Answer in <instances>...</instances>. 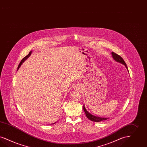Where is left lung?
<instances>
[{"mask_svg": "<svg viewBox=\"0 0 147 147\" xmlns=\"http://www.w3.org/2000/svg\"><path fill=\"white\" fill-rule=\"evenodd\" d=\"M112 55L113 59H114L116 62H119V63H121V64L124 65L125 66V67L126 68V69H127V71H128V68H127V65L126 64L125 62L124 61L123 59L120 56H119V55H117V54L114 53V52H112ZM83 109H84V111H85V114H86V117H88L89 120H91L92 121H94V122H100V121H101L106 120L107 119H108V117H96V116H94V115H92L91 114H90V113H88V111L86 109V108H85L84 105L83 106Z\"/></svg>", "mask_w": 147, "mask_h": 147, "instance_id": "left-lung-1", "label": "left lung"}]
</instances>
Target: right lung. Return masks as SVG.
<instances>
[{
	"label": "right lung",
	"instance_id": "right-lung-1",
	"mask_svg": "<svg viewBox=\"0 0 147 147\" xmlns=\"http://www.w3.org/2000/svg\"><path fill=\"white\" fill-rule=\"evenodd\" d=\"M32 51H30V53H29V54H28V55H27V56H26V57H24V59H22L21 60V61L20 62V64H19V65H18V69H19V68L20 67V66H21V65L22 64V63L24 62V61H25V60H26V59H28V57H30V55H31V53H32ZM53 123V124H54V123Z\"/></svg>",
	"mask_w": 147,
	"mask_h": 147
}]
</instances>
